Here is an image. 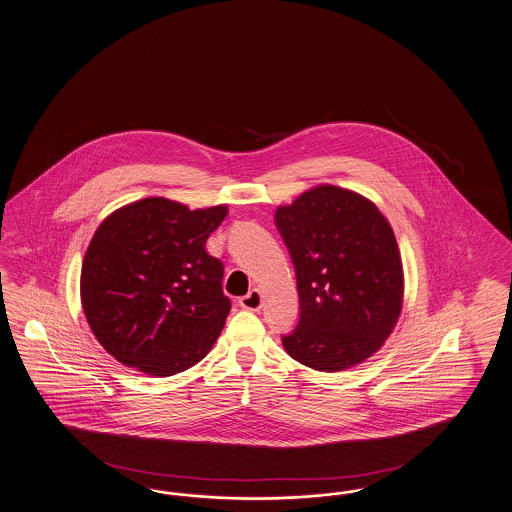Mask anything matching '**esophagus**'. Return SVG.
Returning <instances> with one entry per match:
<instances>
[{"label": "esophagus", "instance_id": "obj_1", "mask_svg": "<svg viewBox=\"0 0 512 512\" xmlns=\"http://www.w3.org/2000/svg\"><path fill=\"white\" fill-rule=\"evenodd\" d=\"M239 306L244 310H260L262 308V295L258 289L248 291L246 295L239 298Z\"/></svg>", "mask_w": 512, "mask_h": 512}]
</instances>
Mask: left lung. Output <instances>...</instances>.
<instances>
[{
	"instance_id": "1",
	"label": "left lung",
	"mask_w": 512,
	"mask_h": 512,
	"mask_svg": "<svg viewBox=\"0 0 512 512\" xmlns=\"http://www.w3.org/2000/svg\"><path fill=\"white\" fill-rule=\"evenodd\" d=\"M296 273L300 316L281 337L296 362L339 372L372 356L403 306L393 229L368 198L322 185L275 210Z\"/></svg>"
}]
</instances>
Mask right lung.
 <instances>
[{"mask_svg": "<svg viewBox=\"0 0 512 512\" xmlns=\"http://www.w3.org/2000/svg\"><path fill=\"white\" fill-rule=\"evenodd\" d=\"M225 216L227 206L192 212L154 196L102 221L82 262L81 298L92 333L115 360L165 377L212 349L231 300L206 241Z\"/></svg>", "mask_w": 512, "mask_h": 512, "instance_id": "add662e5", "label": "right lung"}]
</instances>
